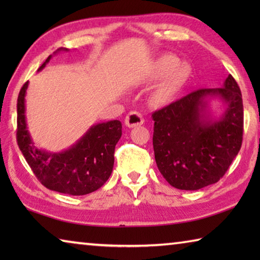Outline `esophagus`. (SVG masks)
I'll return each mask as SVG.
<instances>
[{
  "label": "esophagus",
  "mask_w": 260,
  "mask_h": 260,
  "mask_svg": "<svg viewBox=\"0 0 260 260\" xmlns=\"http://www.w3.org/2000/svg\"><path fill=\"white\" fill-rule=\"evenodd\" d=\"M143 122H144V119L142 114L136 111H131L128 114H127L125 119V125L127 127H129V128H133V127L142 125Z\"/></svg>",
  "instance_id": "1"
}]
</instances>
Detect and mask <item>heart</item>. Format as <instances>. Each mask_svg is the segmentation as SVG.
Masks as SVG:
<instances>
[{"mask_svg": "<svg viewBox=\"0 0 260 260\" xmlns=\"http://www.w3.org/2000/svg\"><path fill=\"white\" fill-rule=\"evenodd\" d=\"M178 60L172 56H164L157 61L152 69L151 76L153 79H160L165 77V80L157 91V99L164 101L171 98L186 80L187 70L183 65H177Z\"/></svg>", "mask_w": 260, "mask_h": 260, "instance_id": "1", "label": "heart"}]
</instances>
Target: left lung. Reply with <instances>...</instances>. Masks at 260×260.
Listing matches in <instances>:
<instances>
[{
  "mask_svg": "<svg viewBox=\"0 0 260 260\" xmlns=\"http://www.w3.org/2000/svg\"><path fill=\"white\" fill-rule=\"evenodd\" d=\"M225 110L213 120L208 100ZM153 151L159 172L174 188L197 190L218 182L239 153L243 139V102L231 74L221 88H204L152 113Z\"/></svg>",
  "mask_w": 260,
  "mask_h": 260,
  "instance_id": "1",
  "label": "left lung"
}]
</instances>
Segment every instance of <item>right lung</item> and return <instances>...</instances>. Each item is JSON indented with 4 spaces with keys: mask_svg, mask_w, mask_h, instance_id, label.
<instances>
[{
    "mask_svg": "<svg viewBox=\"0 0 260 260\" xmlns=\"http://www.w3.org/2000/svg\"><path fill=\"white\" fill-rule=\"evenodd\" d=\"M68 51L59 48L58 51ZM48 57L39 71L49 63ZM24 83L17 102V142L35 177L50 190L80 196L98 190L112 173L114 148L121 138V122L110 120L91 126L73 146L60 152H50L34 146L25 116Z\"/></svg>",
    "mask_w": 260,
    "mask_h": 260,
    "instance_id": "right-lung-1",
    "label": "right lung"
}]
</instances>
